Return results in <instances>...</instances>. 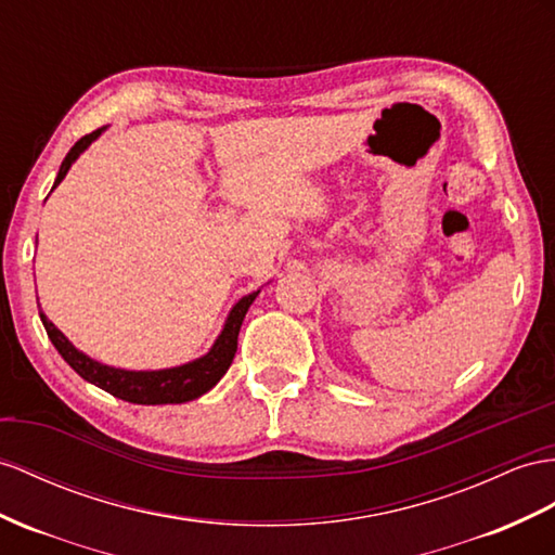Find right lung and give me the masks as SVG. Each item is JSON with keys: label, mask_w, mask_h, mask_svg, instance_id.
<instances>
[{"label": "right lung", "mask_w": 555, "mask_h": 555, "mask_svg": "<svg viewBox=\"0 0 555 555\" xmlns=\"http://www.w3.org/2000/svg\"><path fill=\"white\" fill-rule=\"evenodd\" d=\"M103 129H95L93 133L83 135L75 142V147L67 152V156L61 164L59 178H55V184H61V180L67 176L69 166L77 159V156L87 150L91 142L101 135ZM260 293V291H258ZM258 293H250L234 305L230 311V319L224 323V331L216 339V345L206 353V357L196 359L188 365L180 367H168V371H152V373H133V371H119V367H109L89 359L87 353H81L79 349L73 347V343L55 328V325L47 319L44 311H39L41 323H44L47 335L53 343V347L59 349L61 357L67 361V365L73 371L83 377L91 385L105 389L107 393L117 396L121 401L138 403V405H164V403H188L198 399V396L210 391L218 385L220 377L227 373V367L232 365L236 345H238V331L241 323H244V317L248 307L253 305Z\"/></svg>", "instance_id": "add662e5"}]
</instances>
